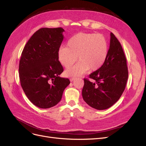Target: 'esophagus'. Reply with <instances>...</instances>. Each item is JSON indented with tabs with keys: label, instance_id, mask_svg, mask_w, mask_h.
<instances>
[{
	"label": "esophagus",
	"instance_id": "1",
	"mask_svg": "<svg viewBox=\"0 0 146 146\" xmlns=\"http://www.w3.org/2000/svg\"><path fill=\"white\" fill-rule=\"evenodd\" d=\"M76 77H72V78H70V81L72 82L73 80H74L75 79H76Z\"/></svg>",
	"mask_w": 146,
	"mask_h": 146
}]
</instances>
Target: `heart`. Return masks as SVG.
<instances>
[{
  "instance_id": "obj_1",
  "label": "heart",
  "mask_w": 146,
  "mask_h": 146,
  "mask_svg": "<svg viewBox=\"0 0 146 146\" xmlns=\"http://www.w3.org/2000/svg\"><path fill=\"white\" fill-rule=\"evenodd\" d=\"M108 51V42L103 35L78 33L69 39L67 47L60 48L58 56L60 62L66 68L78 60L77 64L64 72L67 77H77L89 69L90 71L99 69L107 58Z\"/></svg>"
}]
</instances>
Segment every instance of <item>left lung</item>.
Here are the masks:
<instances>
[{"instance_id": "8db88e82", "label": "left lung", "mask_w": 146, "mask_h": 146, "mask_svg": "<svg viewBox=\"0 0 146 146\" xmlns=\"http://www.w3.org/2000/svg\"><path fill=\"white\" fill-rule=\"evenodd\" d=\"M107 58L101 67L84 78L83 99L92 108L103 110L111 107L121 98L127 82V60L121 43L113 33Z\"/></svg>"}]
</instances>
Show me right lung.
<instances>
[{"label":"right lung","instance_id":"obj_1","mask_svg":"<svg viewBox=\"0 0 146 146\" xmlns=\"http://www.w3.org/2000/svg\"><path fill=\"white\" fill-rule=\"evenodd\" d=\"M63 29L41 28L26 44L19 66L21 85L27 98L41 108H48L61 100L70 83L60 77L63 68L58 53L64 36Z\"/></svg>","mask_w":146,"mask_h":146}]
</instances>
